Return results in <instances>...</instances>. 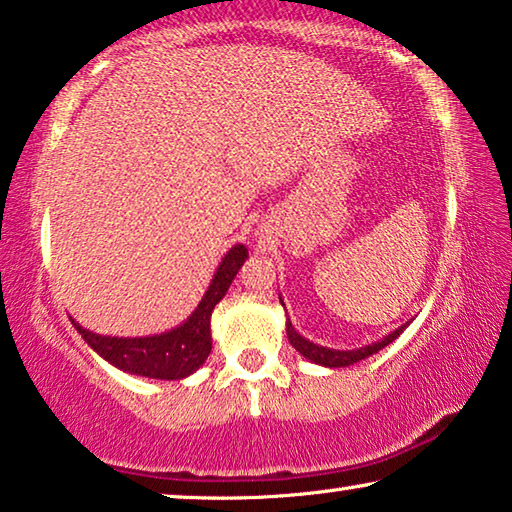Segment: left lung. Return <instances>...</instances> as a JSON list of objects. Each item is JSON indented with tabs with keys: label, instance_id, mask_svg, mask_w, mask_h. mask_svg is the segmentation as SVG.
<instances>
[{
	"label": "left lung",
	"instance_id": "obj_1",
	"mask_svg": "<svg viewBox=\"0 0 512 512\" xmlns=\"http://www.w3.org/2000/svg\"><path fill=\"white\" fill-rule=\"evenodd\" d=\"M280 303H282V298H280ZM405 326H408V323H405ZM405 326H399L394 332H389V335L380 339V342H373V344L362 346V348H353V351H337V348H328V346L314 344V342H310V339H305L303 335H298L296 328L291 326L289 319H287V337H289L291 346H294L296 351L303 355V358L312 360L314 364H323V367L335 369V367H348V364L367 360L369 355L383 351L387 344H392L394 339L401 335V332L405 330Z\"/></svg>",
	"mask_w": 512,
	"mask_h": 512
}]
</instances>
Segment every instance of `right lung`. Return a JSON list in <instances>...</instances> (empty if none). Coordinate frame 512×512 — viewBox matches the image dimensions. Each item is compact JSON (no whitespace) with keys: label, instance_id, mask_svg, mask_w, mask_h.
I'll use <instances>...</instances> for the list:
<instances>
[{"label":"right lung","instance_id":"obj_1","mask_svg":"<svg viewBox=\"0 0 512 512\" xmlns=\"http://www.w3.org/2000/svg\"><path fill=\"white\" fill-rule=\"evenodd\" d=\"M248 248L237 246L223 257L221 266L214 273V280L202 296L200 305L180 326L161 332L152 337H104L81 328L72 319V326L79 330L84 342L93 348L97 355L111 362L120 371L134 373V376L159 378V380H180L191 376L202 367L207 355L212 353V312L218 300L230 289L234 275L239 273L241 264L246 262Z\"/></svg>","mask_w":512,"mask_h":512}]
</instances>
